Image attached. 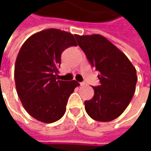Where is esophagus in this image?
I'll use <instances>...</instances> for the list:
<instances>
[{"label": "esophagus", "mask_w": 151, "mask_h": 151, "mask_svg": "<svg viewBox=\"0 0 151 151\" xmlns=\"http://www.w3.org/2000/svg\"><path fill=\"white\" fill-rule=\"evenodd\" d=\"M80 85L82 86H86V84L85 82H81V83H80Z\"/></svg>", "instance_id": "obj_1"}]
</instances>
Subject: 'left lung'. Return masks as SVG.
<instances>
[{"mask_svg":"<svg viewBox=\"0 0 151 151\" xmlns=\"http://www.w3.org/2000/svg\"><path fill=\"white\" fill-rule=\"evenodd\" d=\"M89 62L99 74L100 85L92 86L95 95L85 101L93 120L108 122L120 116L129 104L136 88L135 67L124 53L101 35H74Z\"/></svg>","mask_w":151,"mask_h":151,"instance_id":"1","label":"left lung"}]
</instances>
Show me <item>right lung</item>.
Returning <instances> with one entry per match:
<instances>
[{
    "instance_id": "1",
    "label": "right lung",
    "mask_w": 151,
    "mask_h": 151,
    "mask_svg": "<svg viewBox=\"0 0 151 151\" xmlns=\"http://www.w3.org/2000/svg\"><path fill=\"white\" fill-rule=\"evenodd\" d=\"M77 46L74 36L58 29H47L25 41L14 66L17 93L29 115L43 123H53L65 112L69 97L78 82L57 80L61 53Z\"/></svg>"
}]
</instances>
